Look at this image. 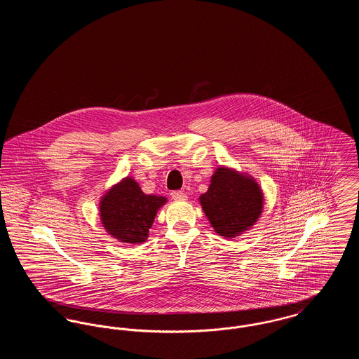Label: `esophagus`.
Returning <instances> with one entry per match:
<instances>
[{
	"mask_svg": "<svg viewBox=\"0 0 359 359\" xmlns=\"http://www.w3.org/2000/svg\"><path fill=\"white\" fill-rule=\"evenodd\" d=\"M171 196L172 199H175V201H184V199H187V194L184 191H172Z\"/></svg>",
	"mask_w": 359,
	"mask_h": 359,
	"instance_id": "34e87169",
	"label": "esophagus"
}]
</instances>
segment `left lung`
Instances as JSON below:
<instances>
[{"label": "left lung", "instance_id": "obj_1", "mask_svg": "<svg viewBox=\"0 0 359 359\" xmlns=\"http://www.w3.org/2000/svg\"><path fill=\"white\" fill-rule=\"evenodd\" d=\"M199 202L214 230L221 237L234 238L257 222L264 196L253 177L219 167Z\"/></svg>", "mask_w": 359, "mask_h": 359}]
</instances>
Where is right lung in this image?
Segmentation results:
<instances>
[{
	"label": "right lung",
	"mask_w": 359,
	"mask_h": 359,
	"mask_svg": "<svg viewBox=\"0 0 359 359\" xmlns=\"http://www.w3.org/2000/svg\"><path fill=\"white\" fill-rule=\"evenodd\" d=\"M164 196L147 195L135 179L125 177L101 199V221L106 231L125 243L144 242Z\"/></svg>",
	"instance_id": "right-lung-1"
}]
</instances>
